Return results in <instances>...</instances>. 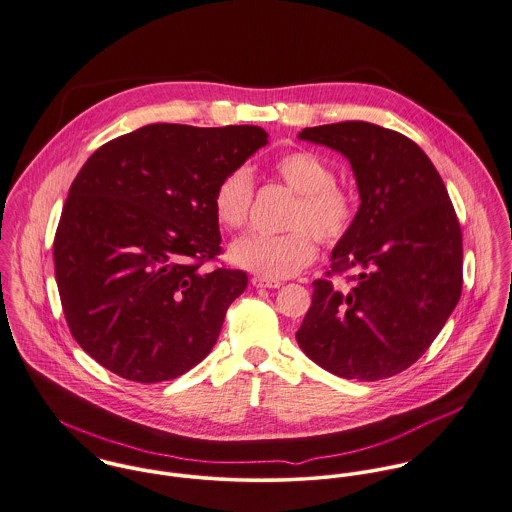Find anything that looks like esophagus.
I'll return each mask as SVG.
<instances>
[{
  "label": "esophagus",
  "instance_id": "esophagus-1",
  "mask_svg": "<svg viewBox=\"0 0 512 512\" xmlns=\"http://www.w3.org/2000/svg\"><path fill=\"white\" fill-rule=\"evenodd\" d=\"M251 283H253V287H257V289H279V287H281V281L265 279V277H259V275H255V277L251 279Z\"/></svg>",
  "mask_w": 512,
  "mask_h": 512
}]
</instances>
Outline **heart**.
<instances>
[{
    "label": "heart",
    "mask_w": 512,
    "mask_h": 512,
    "mask_svg": "<svg viewBox=\"0 0 512 512\" xmlns=\"http://www.w3.org/2000/svg\"><path fill=\"white\" fill-rule=\"evenodd\" d=\"M275 176L299 194L291 213V231H255L231 245V261L265 279H285L303 271L316 257V238L336 243L354 219V200L336 184L332 164L312 150H291L275 158ZM255 198L253 174L247 166L231 168L213 190L217 221L237 231L247 225Z\"/></svg>",
    "instance_id": "b5f03b06"
}]
</instances>
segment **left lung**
<instances>
[{
    "label": "left lung",
    "instance_id": "obj_1",
    "mask_svg": "<svg viewBox=\"0 0 512 512\" xmlns=\"http://www.w3.org/2000/svg\"><path fill=\"white\" fill-rule=\"evenodd\" d=\"M299 138L348 158L360 207L326 273L352 269L354 287L342 293L316 279L297 342L334 376H396L431 346L461 297L463 237L445 184L413 140L378 124H322Z\"/></svg>",
    "mask_w": 512,
    "mask_h": 512
}]
</instances>
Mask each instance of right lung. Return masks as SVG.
Instances as JSON below:
<instances>
[{
	"mask_svg": "<svg viewBox=\"0 0 512 512\" xmlns=\"http://www.w3.org/2000/svg\"><path fill=\"white\" fill-rule=\"evenodd\" d=\"M259 126L148 124L81 168L57 225L55 279L81 348L140 384L178 378L217 342L243 271L221 253L213 190L267 144Z\"/></svg>",
	"mask_w": 512,
	"mask_h": 512,
	"instance_id": "obj_1",
	"label": "right lung"
}]
</instances>
